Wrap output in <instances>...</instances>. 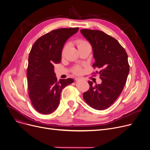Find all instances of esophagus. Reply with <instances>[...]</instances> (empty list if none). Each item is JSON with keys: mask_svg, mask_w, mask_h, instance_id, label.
Returning <instances> with one entry per match:
<instances>
[{"mask_svg": "<svg viewBox=\"0 0 150 150\" xmlns=\"http://www.w3.org/2000/svg\"><path fill=\"white\" fill-rule=\"evenodd\" d=\"M81 77H75V80H76V81H79V80H81Z\"/></svg>", "mask_w": 150, "mask_h": 150, "instance_id": "34e87169", "label": "esophagus"}]
</instances>
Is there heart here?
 Returning a JSON list of instances; mask_svg holds the SVG:
<instances>
[{
  "label": "heart",
  "instance_id": "heart-1",
  "mask_svg": "<svg viewBox=\"0 0 150 150\" xmlns=\"http://www.w3.org/2000/svg\"><path fill=\"white\" fill-rule=\"evenodd\" d=\"M76 44H77L78 48L79 49V48H81L88 45V44H89V43L85 40L79 39L76 41ZM68 47V43L65 44L64 46L62 48V55L64 54L66 50L67 49ZM82 69L81 66H76L73 68V73H74L76 74H81L82 73Z\"/></svg>",
  "mask_w": 150,
  "mask_h": 150
}]
</instances>
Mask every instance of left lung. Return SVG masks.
<instances>
[{
    "mask_svg": "<svg viewBox=\"0 0 150 150\" xmlns=\"http://www.w3.org/2000/svg\"><path fill=\"white\" fill-rule=\"evenodd\" d=\"M83 36L93 47L95 63L99 68L94 74H99L101 84L94 85L88 81L90 89L83 93V99L96 110L108 108L115 102L125 85L129 71L128 55L119 42L99 30L82 29Z\"/></svg>",
    "mask_w": 150,
    "mask_h": 150,
    "instance_id": "8db88e82",
    "label": "left lung"
}]
</instances>
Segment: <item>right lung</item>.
Returning a JSON list of instances; mask_svg holds the SVG:
<instances>
[{
    "mask_svg": "<svg viewBox=\"0 0 150 150\" xmlns=\"http://www.w3.org/2000/svg\"><path fill=\"white\" fill-rule=\"evenodd\" d=\"M78 30V27L54 30L39 38L31 48L26 70L28 95L33 107L41 114L54 111L62 90L74 82L71 78L57 81L54 65L60 62L65 42Z\"/></svg>",
    "mask_w": 150,
    "mask_h": 150,
    "instance_id": "add662e5",
    "label": "right lung"
}]
</instances>
